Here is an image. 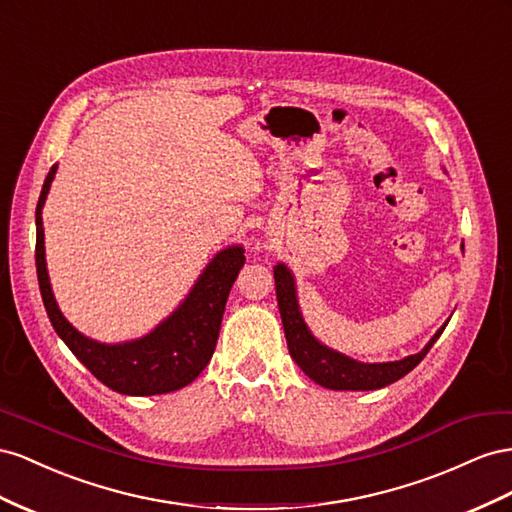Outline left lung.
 Here are the masks:
<instances>
[{"mask_svg": "<svg viewBox=\"0 0 512 512\" xmlns=\"http://www.w3.org/2000/svg\"><path fill=\"white\" fill-rule=\"evenodd\" d=\"M274 283L291 358L296 360L298 367L309 375L315 384L330 390H375L397 382V379L410 373L416 364L429 354V349L437 339H440V334L446 328L444 326L437 330L435 337L427 343V347L414 356H407L397 362L362 364L343 354L332 352V349L315 341V337L302 321V315L298 311L294 279H291V274L285 266L279 264L274 268Z\"/></svg>", "mask_w": 512, "mask_h": 512, "instance_id": "1", "label": "left lung"}]
</instances>
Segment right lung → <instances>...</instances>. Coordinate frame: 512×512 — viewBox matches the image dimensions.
<instances>
[{"mask_svg": "<svg viewBox=\"0 0 512 512\" xmlns=\"http://www.w3.org/2000/svg\"><path fill=\"white\" fill-rule=\"evenodd\" d=\"M51 167L36 208V272L42 302L55 332L102 384L130 397L180 390L206 369L214 349L233 281L244 266L242 246L221 251L201 274L184 304L148 337L124 345H102L83 337L60 313L45 264V231L40 210L55 175Z\"/></svg>", "mask_w": 512, "mask_h": 512, "instance_id": "add662e5", "label": "right lung"}]
</instances>
